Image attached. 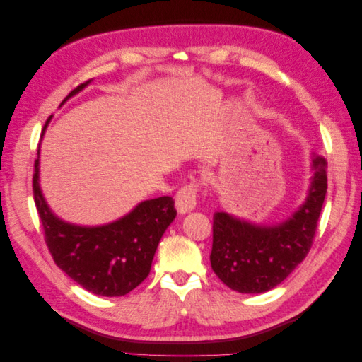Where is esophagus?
Instances as JSON below:
<instances>
[{"mask_svg": "<svg viewBox=\"0 0 362 362\" xmlns=\"http://www.w3.org/2000/svg\"><path fill=\"white\" fill-rule=\"evenodd\" d=\"M198 192H199V184L198 181H192L189 184H185L184 187H181L177 194H175V206L177 210L184 214L192 211L196 206V199H198Z\"/></svg>", "mask_w": 362, "mask_h": 362, "instance_id": "34e87169", "label": "esophagus"}]
</instances>
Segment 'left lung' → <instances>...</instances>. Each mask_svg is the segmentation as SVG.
Listing matches in <instances>:
<instances>
[{"instance_id": "8db88e82", "label": "left lung", "mask_w": 362, "mask_h": 362, "mask_svg": "<svg viewBox=\"0 0 362 362\" xmlns=\"http://www.w3.org/2000/svg\"><path fill=\"white\" fill-rule=\"evenodd\" d=\"M327 163L313 156L314 177L305 204L288 221L259 226L228 213L213 216L211 269L238 293H264L286 279L308 255L327 190Z\"/></svg>"}]
</instances>
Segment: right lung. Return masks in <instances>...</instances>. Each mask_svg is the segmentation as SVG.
Here are the masks:
<instances>
[{
  "label": "right lung",
  "instance_id": "obj_1",
  "mask_svg": "<svg viewBox=\"0 0 362 362\" xmlns=\"http://www.w3.org/2000/svg\"><path fill=\"white\" fill-rule=\"evenodd\" d=\"M89 83L76 86L64 101ZM48 122L49 119L43 131ZM33 196L54 262L83 288L107 298L124 296L146 279L160 238L177 216L175 201L161 196L140 202L129 214L104 226L63 222L51 213L42 196L39 158L33 173Z\"/></svg>",
  "mask_w": 362,
  "mask_h": 362
}]
</instances>
